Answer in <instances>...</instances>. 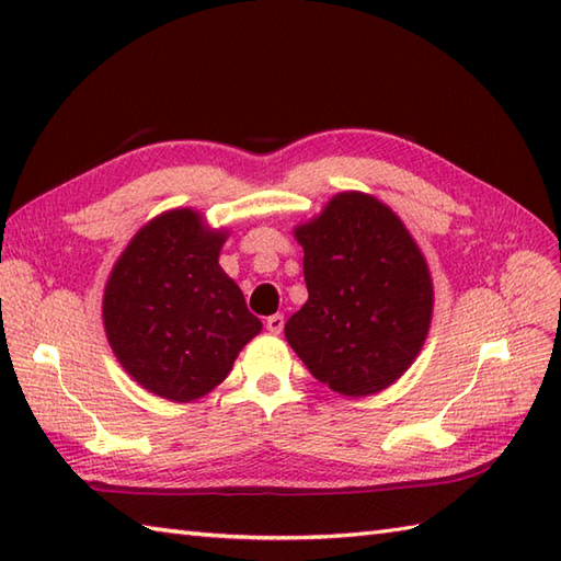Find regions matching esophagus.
<instances>
[{
  "label": "esophagus",
  "mask_w": 561,
  "mask_h": 561,
  "mask_svg": "<svg viewBox=\"0 0 561 561\" xmlns=\"http://www.w3.org/2000/svg\"><path fill=\"white\" fill-rule=\"evenodd\" d=\"M265 325H267V330L272 332V335H279V332L284 330V316H279V313L270 316V318L265 320Z\"/></svg>",
  "instance_id": "esophagus-1"
}]
</instances>
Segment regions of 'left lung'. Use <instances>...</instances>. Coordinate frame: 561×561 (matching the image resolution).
I'll return each mask as SVG.
<instances>
[{
    "label": "left lung",
    "mask_w": 561,
    "mask_h": 561,
    "mask_svg": "<svg viewBox=\"0 0 561 561\" xmlns=\"http://www.w3.org/2000/svg\"><path fill=\"white\" fill-rule=\"evenodd\" d=\"M308 301L284 335L320 383L347 398L388 388L416 359L434 287L422 250L383 202L340 193L294 229Z\"/></svg>",
    "instance_id": "obj_1"
}]
</instances>
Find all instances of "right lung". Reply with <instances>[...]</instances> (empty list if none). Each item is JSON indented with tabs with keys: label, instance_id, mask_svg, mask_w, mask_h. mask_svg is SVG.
<instances>
[{
	"label": "right lung",
	"instance_id": "1",
	"mask_svg": "<svg viewBox=\"0 0 561 561\" xmlns=\"http://www.w3.org/2000/svg\"><path fill=\"white\" fill-rule=\"evenodd\" d=\"M226 236L209 231L197 211L173 209L141 226L115 262L103 294L105 335L125 371L153 396H207L262 330L219 267Z\"/></svg>",
	"mask_w": 561,
	"mask_h": 561
}]
</instances>
